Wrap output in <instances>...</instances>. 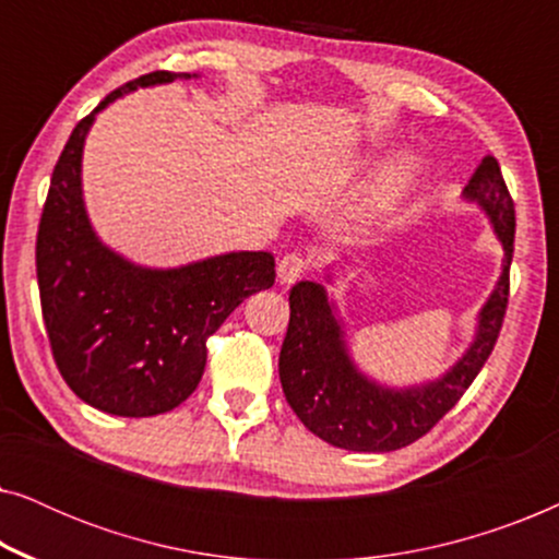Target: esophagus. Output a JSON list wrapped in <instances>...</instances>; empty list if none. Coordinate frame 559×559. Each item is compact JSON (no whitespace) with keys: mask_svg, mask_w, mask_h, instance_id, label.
<instances>
[{"mask_svg":"<svg viewBox=\"0 0 559 559\" xmlns=\"http://www.w3.org/2000/svg\"><path fill=\"white\" fill-rule=\"evenodd\" d=\"M305 272H308V262L300 254H285L277 264V277L282 285H293Z\"/></svg>","mask_w":559,"mask_h":559,"instance_id":"obj_1","label":"esophagus"}]
</instances>
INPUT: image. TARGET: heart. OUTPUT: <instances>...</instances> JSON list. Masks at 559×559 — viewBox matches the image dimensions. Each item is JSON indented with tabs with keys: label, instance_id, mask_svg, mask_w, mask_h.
Returning a JSON list of instances; mask_svg holds the SVG:
<instances>
[{
	"label": "heart",
	"instance_id": "obj_1",
	"mask_svg": "<svg viewBox=\"0 0 559 559\" xmlns=\"http://www.w3.org/2000/svg\"><path fill=\"white\" fill-rule=\"evenodd\" d=\"M417 175V159L412 155H400L392 163L386 165V170L381 173V178L373 186L369 201H366V216L377 218L384 216L394 209L396 203L407 195V190L412 188Z\"/></svg>",
	"mask_w": 559,
	"mask_h": 559
}]
</instances>
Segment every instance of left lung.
I'll return each instance as SVG.
<instances>
[{"label": "left lung", "mask_w": 559, "mask_h": 559, "mask_svg": "<svg viewBox=\"0 0 559 559\" xmlns=\"http://www.w3.org/2000/svg\"><path fill=\"white\" fill-rule=\"evenodd\" d=\"M463 201L476 203L503 247L501 274L478 312L465 354L438 379L389 386L358 369L346 328L323 282L302 280L289 289V325L280 350V381L289 407L320 440L354 453H389L423 438L455 407L473 384L499 338L509 302V266L514 254V201L496 157L486 155ZM325 282L333 285V266Z\"/></svg>", "instance_id": "8db88e82"}]
</instances>
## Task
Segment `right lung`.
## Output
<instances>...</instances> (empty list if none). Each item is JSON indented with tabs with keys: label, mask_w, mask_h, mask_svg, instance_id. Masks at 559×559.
<instances>
[{
	"label": "right lung",
	"mask_w": 559,
	"mask_h": 559,
	"mask_svg": "<svg viewBox=\"0 0 559 559\" xmlns=\"http://www.w3.org/2000/svg\"><path fill=\"white\" fill-rule=\"evenodd\" d=\"M175 79L198 75H142L75 124L37 228V285L60 377L91 407L117 417L163 415L186 402L203 377L205 341L249 295L274 285L270 251H226L155 270L117 254L91 226L81 163L96 114Z\"/></svg>",
	"instance_id": "obj_1"
}]
</instances>
